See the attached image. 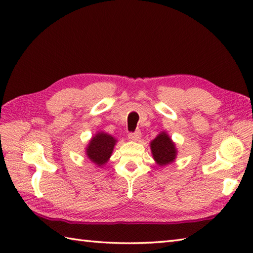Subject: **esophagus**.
<instances>
[{"label": "esophagus", "mask_w": 253, "mask_h": 253, "mask_svg": "<svg viewBox=\"0 0 253 253\" xmlns=\"http://www.w3.org/2000/svg\"><path fill=\"white\" fill-rule=\"evenodd\" d=\"M127 137H128V139H131V141H137V139L141 138V132L139 131L130 132L127 134Z\"/></svg>", "instance_id": "34e87169"}]
</instances>
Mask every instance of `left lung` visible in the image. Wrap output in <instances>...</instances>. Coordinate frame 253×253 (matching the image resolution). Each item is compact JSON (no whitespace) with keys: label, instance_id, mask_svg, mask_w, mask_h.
<instances>
[{"label":"left lung","instance_id":"left-lung-1","mask_svg":"<svg viewBox=\"0 0 253 253\" xmlns=\"http://www.w3.org/2000/svg\"><path fill=\"white\" fill-rule=\"evenodd\" d=\"M154 159L159 166L169 165L175 159L176 149L171 138L166 133H161L150 144Z\"/></svg>","mask_w":253,"mask_h":253}]
</instances>
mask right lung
<instances>
[{"instance_id": "obj_1", "label": "right lung", "mask_w": 253, "mask_h": 253, "mask_svg": "<svg viewBox=\"0 0 253 253\" xmlns=\"http://www.w3.org/2000/svg\"><path fill=\"white\" fill-rule=\"evenodd\" d=\"M116 139L106 133H98L89 142L86 148L88 159L97 166H102L108 161L111 156Z\"/></svg>"}]
</instances>
